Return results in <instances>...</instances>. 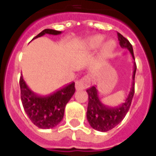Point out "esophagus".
<instances>
[{"instance_id": "esophagus-1", "label": "esophagus", "mask_w": 156, "mask_h": 156, "mask_svg": "<svg viewBox=\"0 0 156 156\" xmlns=\"http://www.w3.org/2000/svg\"><path fill=\"white\" fill-rule=\"evenodd\" d=\"M90 85V78L89 77H83V78H81L79 80L76 81L75 83V88L76 90H83V89H86L87 87H88Z\"/></svg>"}]
</instances>
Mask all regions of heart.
Here are the masks:
<instances>
[{
  "label": "heart",
  "instance_id": "heart-1",
  "mask_svg": "<svg viewBox=\"0 0 156 156\" xmlns=\"http://www.w3.org/2000/svg\"><path fill=\"white\" fill-rule=\"evenodd\" d=\"M104 37L103 35H94L92 37L89 38L87 41V46L89 49L95 50L100 47L101 44L104 42ZM116 47V44L112 40H108L103 44L101 49H100V56L101 58H107L108 57Z\"/></svg>",
  "mask_w": 156,
  "mask_h": 156
}]
</instances>
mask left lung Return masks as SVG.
Instances as JSON below:
<instances>
[{
  "label": "left lung",
  "mask_w": 156,
  "mask_h": 156,
  "mask_svg": "<svg viewBox=\"0 0 156 156\" xmlns=\"http://www.w3.org/2000/svg\"><path fill=\"white\" fill-rule=\"evenodd\" d=\"M117 36L121 47L123 48H127L133 56V58L134 59L133 47L130 43L129 42V40L120 33H117ZM136 69H137V66L135 62H133V81H132L130 91L125 103L120 106L110 108L103 104L99 99L97 89L94 86L87 90L88 94L87 118L90 126L93 129L100 132H107L116 127L125 118L126 113L128 112L129 109L130 108L131 102L134 95V78H135Z\"/></svg>",
  "instance_id": "obj_1"
}]
</instances>
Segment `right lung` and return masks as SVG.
I'll list each match as a JSON object with an SVG mask.
<instances>
[{
    "label": "right lung",
    "mask_w": 156,
    "mask_h": 156,
    "mask_svg": "<svg viewBox=\"0 0 156 156\" xmlns=\"http://www.w3.org/2000/svg\"><path fill=\"white\" fill-rule=\"evenodd\" d=\"M61 33V31L52 29H45L34 39L45 34L56 35ZM19 84L21 100L25 112L31 122L40 129L53 128L62 121L66 104L75 92L74 83L47 96H40L33 92L26 84L23 76L20 77Z\"/></svg>",
    "instance_id": "obj_1"
}]
</instances>
